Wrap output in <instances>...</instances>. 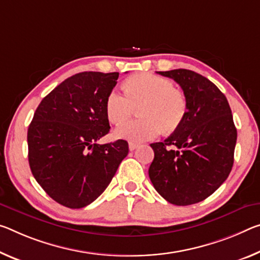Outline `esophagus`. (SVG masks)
<instances>
[{
  "instance_id": "obj_1",
  "label": "esophagus",
  "mask_w": 260,
  "mask_h": 260,
  "mask_svg": "<svg viewBox=\"0 0 260 260\" xmlns=\"http://www.w3.org/2000/svg\"><path fill=\"white\" fill-rule=\"evenodd\" d=\"M138 147H139L138 143H134V142H129V145H128V148H129V150H131V151L135 150V149H137Z\"/></svg>"
}]
</instances>
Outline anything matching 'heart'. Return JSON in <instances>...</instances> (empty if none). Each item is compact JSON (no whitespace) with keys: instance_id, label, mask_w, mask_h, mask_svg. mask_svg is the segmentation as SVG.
<instances>
[{"instance_id":"obj_1","label":"heart","mask_w":260,"mask_h":260,"mask_svg":"<svg viewBox=\"0 0 260 260\" xmlns=\"http://www.w3.org/2000/svg\"><path fill=\"white\" fill-rule=\"evenodd\" d=\"M126 94L112 89L105 101L106 117L112 123H121L139 109L140 119L122 123L115 129L119 139L142 142L157 137L162 129L176 131L186 114V100L166 77L154 74H138L127 78Z\"/></svg>"}]
</instances>
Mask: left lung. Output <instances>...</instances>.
<instances>
[{
    "instance_id": "left-lung-1",
    "label": "left lung",
    "mask_w": 260,
    "mask_h": 260,
    "mask_svg": "<svg viewBox=\"0 0 260 260\" xmlns=\"http://www.w3.org/2000/svg\"><path fill=\"white\" fill-rule=\"evenodd\" d=\"M183 89L186 114L163 142L151 143L149 178L170 204L188 206L205 200L232 171L237 131L229 103L217 86L196 72H157Z\"/></svg>"
}]
</instances>
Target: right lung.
I'll use <instances>...</instances> for the list:
<instances>
[{
    "label": "right lung",
    "instance_id": "obj_1",
    "mask_svg": "<svg viewBox=\"0 0 260 260\" xmlns=\"http://www.w3.org/2000/svg\"><path fill=\"white\" fill-rule=\"evenodd\" d=\"M119 73L68 77L37 108L27 129L28 164L44 191L60 205L82 208L100 197L128 154L125 140L98 145L110 132L105 101Z\"/></svg>",
    "mask_w": 260,
    "mask_h": 260
}]
</instances>
